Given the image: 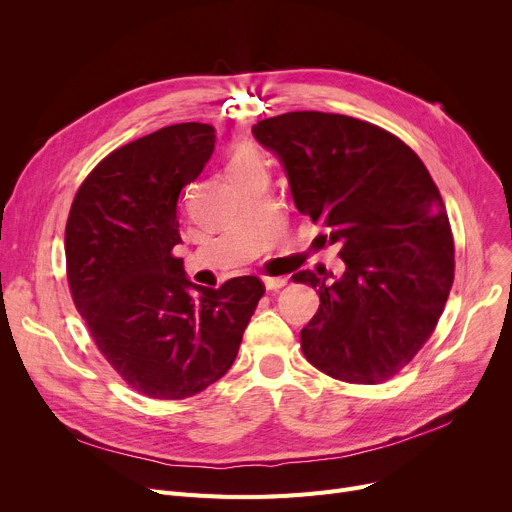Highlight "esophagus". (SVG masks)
I'll list each match as a JSON object with an SVG mask.
<instances>
[{
	"label": "esophagus",
	"mask_w": 512,
	"mask_h": 512,
	"mask_svg": "<svg viewBox=\"0 0 512 512\" xmlns=\"http://www.w3.org/2000/svg\"><path fill=\"white\" fill-rule=\"evenodd\" d=\"M263 286L265 290H278L282 286H286V278H263Z\"/></svg>",
	"instance_id": "34e87169"
}]
</instances>
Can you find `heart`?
<instances>
[{"label":"heart","mask_w":512,"mask_h":512,"mask_svg":"<svg viewBox=\"0 0 512 512\" xmlns=\"http://www.w3.org/2000/svg\"><path fill=\"white\" fill-rule=\"evenodd\" d=\"M259 159L253 151H238L234 157H232V170L234 168H249V166H257Z\"/></svg>","instance_id":"b5f03b06"}]
</instances>
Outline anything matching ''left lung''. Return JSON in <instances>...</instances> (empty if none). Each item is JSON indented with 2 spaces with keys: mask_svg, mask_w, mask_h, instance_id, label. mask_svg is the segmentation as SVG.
I'll return each instance as SVG.
<instances>
[{
  "mask_svg": "<svg viewBox=\"0 0 512 512\" xmlns=\"http://www.w3.org/2000/svg\"><path fill=\"white\" fill-rule=\"evenodd\" d=\"M253 137L278 157L297 209L342 247L340 276H292L319 294L301 330L307 361L348 384L392 378L432 336L454 280L438 186L411 147L351 116L288 112Z\"/></svg>",
  "mask_w": 512,
  "mask_h": 512,
  "instance_id": "8db88e82",
  "label": "left lung"
}]
</instances>
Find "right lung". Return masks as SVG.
<instances>
[{"label":"right lung","instance_id":"right-lung-1","mask_svg":"<svg viewBox=\"0 0 512 512\" xmlns=\"http://www.w3.org/2000/svg\"><path fill=\"white\" fill-rule=\"evenodd\" d=\"M213 147L211 124L159 128L107 155L68 215L74 305L107 363L149 398H188L218 382L265 292L255 276L193 284L172 255L182 242L180 191Z\"/></svg>","mask_w":512,"mask_h":512}]
</instances>
